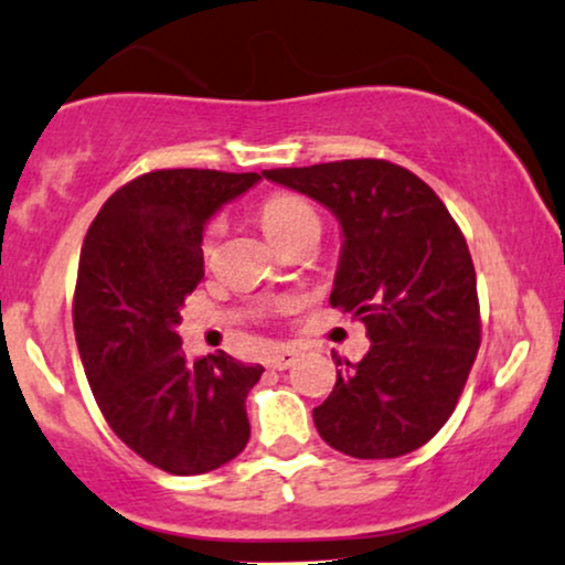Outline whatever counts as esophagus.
<instances>
[{"instance_id": "34e87169", "label": "esophagus", "mask_w": 565, "mask_h": 565, "mask_svg": "<svg viewBox=\"0 0 565 565\" xmlns=\"http://www.w3.org/2000/svg\"><path fill=\"white\" fill-rule=\"evenodd\" d=\"M297 356H299L297 349H291V347H278V349H274V352L268 354V367H274V370H287V367L295 365Z\"/></svg>"}]
</instances>
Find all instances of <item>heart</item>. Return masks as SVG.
Listing matches in <instances>:
<instances>
[{
  "instance_id": "obj_1",
  "label": "heart",
  "mask_w": 565,
  "mask_h": 565,
  "mask_svg": "<svg viewBox=\"0 0 565 565\" xmlns=\"http://www.w3.org/2000/svg\"><path fill=\"white\" fill-rule=\"evenodd\" d=\"M260 221L266 226L268 237L274 242H281L284 237H289L291 232L302 230L307 224H318L316 211L307 200L297 198V195H287V192H278V195H270L260 209ZM216 247V226H211L203 237V255L209 258Z\"/></svg>"
}]
</instances>
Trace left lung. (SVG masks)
Wrapping results in <instances>:
<instances>
[{
    "instance_id": "8db88e82",
    "label": "left lung",
    "mask_w": 565,
    "mask_h": 565,
    "mask_svg": "<svg viewBox=\"0 0 565 565\" xmlns=\"http://www.w3.org/2000/svg\"><path fill=\"white\" fill-rule=\"evenodd\" d=\"M263 177L318 200L341 226L331 307L367 328L360 362L333 354L335 385L312 409L328 446L354 459L417 451L451 417L480 349L467 239L409 169L349 159Z\"/></svg>"
}]
</instances>
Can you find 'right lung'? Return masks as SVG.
Masks as SVG:
<instances>
[{
  "mask_svg": "<svg viewBox=\"0 0 565 565\" xmlns=\"http://www.w3.org/2000/svg\"><path fill=\"white\" fill-rule=\"evenodd\" d=\"M260 174L161 169L127 182L93 218L75 287V339L106 423L169 475L224 467L249 440L245 398L260 365L218 352L188 362L177 326L203 281V230Z\"/></svg>",
  "mask_w": 565,
  "mask_h": 565,
  "instance_id": "obj_1",
  "label": "right lung"
}]
</instances>
